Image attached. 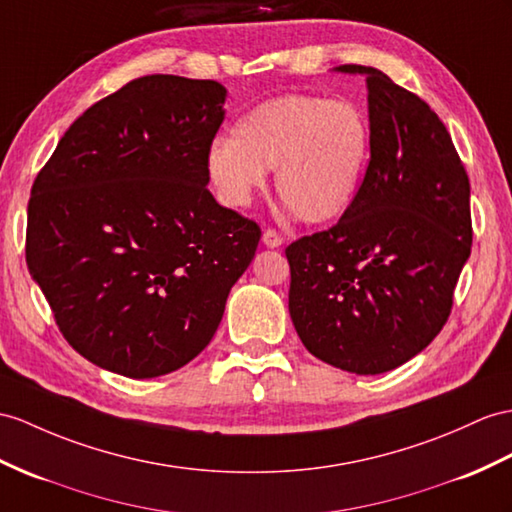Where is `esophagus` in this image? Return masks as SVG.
Returning <instances> with one entry per match:
<instances>
[{
    "label": "esophagus",
    "instance_id": "esophagus-1",
    "mask_svg": "<svg viewBox=\"0 0 512 512\" xmlns=\"http://www.w3.org/2000/svg\"><path fill=\"white\" fill-rule=\"evenodd\" d=\"M263 243H265L267 247H280V245L284 243V239H282V234H280L278 230L267 228V230L263 232Z\"/></svg>",
    "mask_w": 512,
    "mask_h": 512
}]
</instances>
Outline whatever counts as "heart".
<instances>
[{"label":"heart","mask_w":512,"mask_h":512,"mask_svg":"<svg viewBox=\"0 0 512 512\" xmlns=\"http://www.w3.org/2000/svg\"><path fill=\"white\" fill-rule=\"evenodd\" d=\"M369 123L345 99L284 93L256 104L232 136L208 149V173L230 204L263 189L267 169L291 213L306 223L339 219L352 208L369 162Z\"/></svg>","instance_id":"obj_1"}]
</instances>
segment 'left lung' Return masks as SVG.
Returning a JSON list of instances; mask_svg holds the SVG:
<instances>
[{
	"instance_id": "1",
	"label": "left lung",
	"mask_w": 512,
	"mask_h": 512,
	"mask_svg": "<svg viewBox=\"0 0 512 512\" xmlns=\"http://www.w3.org/2000/svg\"><path fill=\"white\" fill-rule=\"evenodd\" d=\"M365 73L371 158L352 208L286 247L289 313L306 350L360 376L404 365L452 313L471 254L469 178L439 115L382 71Z\"/></svg>"
}]
</instances>
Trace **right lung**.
Returning a JSON list of instances; mask_svg holds the SVG:
<instances>
[{
  "instance_id": "right-lung-1",
  "label": "right lung",
  "mask_w": 512,
  "mask_h": 512,
  "mask_svg": "<svg viewBox=\"0 0 512 512\" xmlns=\"http://www.w3.org/2000/svg\"><path fill=\"white\" fill-rule=\"evenodd\" d=\"M215 80L143 76L71 123L28 202L26 263L67 343L126 378L176 371L213 339L258 223L208 191Z\"/></svg>"
}]
</instances>
